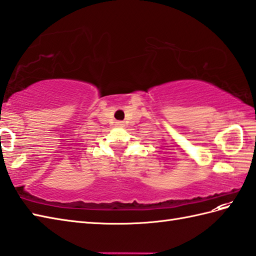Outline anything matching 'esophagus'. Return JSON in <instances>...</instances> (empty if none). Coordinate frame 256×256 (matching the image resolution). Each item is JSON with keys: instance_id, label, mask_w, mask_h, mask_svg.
Instances as JSON below:
<instances>
[{"instance_id": "1", "label": "esophagus", "mask_w": 256, "mask_h": 256, "mask_svg": "<svg viewBox=\"0 0 256 256\" xmlns=\"http://www.w3.org/2000/svg\"><path fill=\"white\" fill-rule=\"evenodd\" d=\"M116 126L118 128H123V126H124V123L121 122V121H118V122H116Z\"/></svg>"}]
</instances>
